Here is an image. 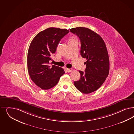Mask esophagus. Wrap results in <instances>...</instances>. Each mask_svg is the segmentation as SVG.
Here are the masks:
<instances>
[{
  "label": "esophagus",
  "mask_w": 134,
  "mask_h": 134,
  "mask_svg": "<svg viewBox=\"0 0 134 134\" xmlns=\"http://www.w3.org/2000/svg\"><path fill=\"white\" fill-rule=\"evenodd\" d=\"M66 70H67V71H68V72H71V71H72V69H67Z\"/></svg>",
  "instance_id": "esophagus-1"
}]
</instances>
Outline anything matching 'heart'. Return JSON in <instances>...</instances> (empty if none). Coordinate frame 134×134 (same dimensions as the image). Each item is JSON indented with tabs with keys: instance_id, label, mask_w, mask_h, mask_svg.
<instances>
[{
	"instance_id": "b5f03b06",
	"label": "heart",
	"mask_w": 134,
	"mask_h": 134,
	"mask_svg": "<svg viewBox=\"0 0 134 134\" xmlns=\"http://www.w3.org/2000/svg\"><path fill=\"white\" fill-rule=\"evenodd\" d=\"M74 38H71V39H74Z\"/></svg>"
}]
</instances>
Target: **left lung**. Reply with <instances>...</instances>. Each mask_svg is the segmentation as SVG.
<instances>
[{
    "label": "left lung",
    "instance_id": "8db88e82",
    "mask_svg": "<svg viewBox=\"0 0 134 134\" xmlns=\"http://www.w3.org/2000/svg\"><path fill=\"white\" fill-rule=\"evenodd\" d=\"M69 30L79 38L80 54L87 60L85 72L79 71L80 79L74 84L79 91L89 94L98 90L108 76L109 60L107 47L99 35L88 28L77 27Z\"/></svg>",
    "mask_w": 134,
    "mask_h": 134
}]
</instances>
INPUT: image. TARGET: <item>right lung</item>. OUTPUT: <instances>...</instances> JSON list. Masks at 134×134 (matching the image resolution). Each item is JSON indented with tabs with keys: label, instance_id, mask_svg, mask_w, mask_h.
Returning <instances> with one entry per match:
<instances>
[{
	"label": "right lung",
	"instance_id": "1",
	"mask_svg": "<svg viewBox=\"0 0 134 134\" xmlns=\"http://www.w3.org/2000/svg\"><path fill=\"white\" fill-rule=\"evenodd\" d=\"M69 31L49 27L39 32L30 43L27 57L28 72L32 81L43 90L55 86L65 74L63 69L49 64L60 40Z\"/></svg>",
	"mask_w": 134,
	"mask_h": 134
}]
</instances>
